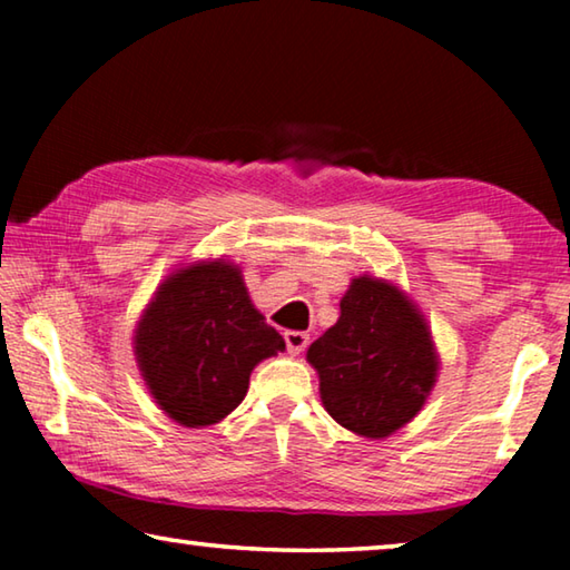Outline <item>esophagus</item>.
<instances>
[{"label": "esophagus", "mask_w": 570, "mask_h": 570, "mask_svg": "<svg viewBox=\"0 0 570 570\" xmlns=\"http://www.w3.org/2000/svg\"><path fill=\"white\" fill-rule=\"evenodd\" d=\"M284 340H286V350H288V354H302L304 350H306V344H308V334L306 332H286L284 334Z\"/></svg>", "instance_id": "esophagus-1"}]
</instances>
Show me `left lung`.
Segmentation results:
<instances>
[{
	"label": "left lung",
	"instance_id": "left-lung-1",
	"mask_svg": "<svg viewBox=\"0 0 570 570\" xmlns=\"http://www.w3.org/2000/svg\"><path fill=\"white\" fill-rule=\"evenodd\" d=\"M324 410L354 435L384 440L417 417L440 354L417 304L387 278H352L340 320L306 352Z\"/></svg>",
	"mask_w": 570,
	"mask_h": 570
}]
</instances>
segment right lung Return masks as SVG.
Segmentation results:
<instances>
[{
    "instance_id": "right-lung-1",
    "label": "right lung",
    "mask_w": 570,
    "mask_h": 570,
    "mask_svg": "<svg viewBox=\"0 0 570 570\" xmlns=\"http://www.w3.org/2000/svg\"><path fill=\"white\" fill-rule=\"evenodd\" d=\"M284 350V336L250 302L240 268L224 256L163 278L132 332L153 400L173 422L196 430L234 412L254 366Z\"/></svg>"
}]
</instances>
